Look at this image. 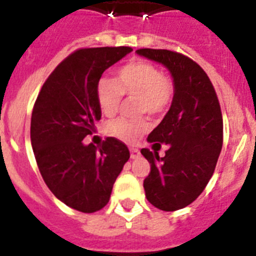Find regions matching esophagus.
<instances>
[{
	"instance_id": "1",
	"label": "esophagus",
	"mask_w": 256,
	"mask_h": 256,
	"mask_svg": "<svg viewBox=\"0 0 256 256\" xmlns=\"http://www.w3.org/2000/svg\"><path fill=\"white\" fill-rule=\"evenodd\" d=\"M140 151L137 148H130V159H138L140 158Z\"/></svg>"
}]
</instances>
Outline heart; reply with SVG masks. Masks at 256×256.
Segmentation results:
<instances>
[{"instance_id":"b5f03b06","label":"heart","mask_w":256,"mask_h":256,"mask_svg":"<svg viewBox=\"0 0 256 256\" xmlns=\"http://www.w3.org/2000/svg\"><path fill=\"white\" fill-rule=\"evenodd\" d=\"M173 83L162 70L146 61H134L118 72V83L102 78L97 84V100L101 110L112 116L120 106L124 94L138 97V112L160 114L169 108L173 98ZM148 130L144 119L119 118L106 124V133L126 144H134Z\"/></svg>"}]
</instances>
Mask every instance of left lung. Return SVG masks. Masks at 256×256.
Wrapping results in <instances>:
<instances>
[{"instance_id": "left-lung-1", "label": "left lung", "mask_w": 256, "mask_h": 256, "mask_svg": "<svg viewBox=\"0 0 256 256\" xmlns=\"http://www.w3.org/2000/svg\"><path fill=\"white\" fill-rule=\"evenodd\" d=\"M136 54L162 64L173 79L170 108L148 137L154 144H168V150L164 158L148 148L141 154L151 165L144 180L146 198L158 209L174 212L194 202L214 173L223 144L220 106L209 76L187 56L152 48Z\"/></svg>"}]
</instances>
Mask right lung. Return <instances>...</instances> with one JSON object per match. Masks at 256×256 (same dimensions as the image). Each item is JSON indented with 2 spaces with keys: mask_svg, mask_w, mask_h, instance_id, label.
<instances>
[{
  "mask_svg": "<svg viewBox=\"0 0 256 256\" xmlns=\"http://www.w3.org/2000/svg\"><path fill=\"white\" fill-rule=\"evenodd\" d=\"M130 47L78 50L47 78L32 112L30 140L47 187L61 202L94 212L108 202L130 150L108 137L102 146L83 138L101 119L97 84L104 72L126 56Z\"/></svg>",
  "mask_w": 256,
  "mask_h": 256,
  "instance_id": "1",
  "label": "right lung"
}]
</instances>
